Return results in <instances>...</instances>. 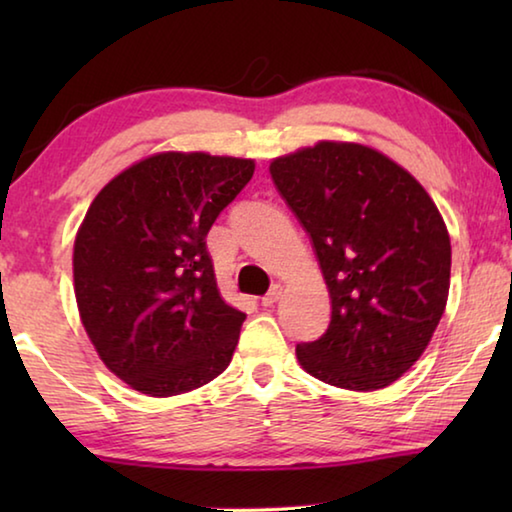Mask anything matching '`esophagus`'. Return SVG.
I'll return each mask as SVG.
<instances>
[{"instance_id": "obj_1", "label": "esophagus", "mask_w": 512, "mask_h": 512, "mask_svg": "<svg viewBox=\"0 0 512 512\" xmlns=\"http://www.w3.org/2000/svg\"><path fill=\"white\" fill-rule=\"evenodd\" d=\"M280 296H282V287L280 284H275V287H271V291L266 293V296L262 298V305L264 307H273L277 300H280Z\"/></svg>"}]
</instances>
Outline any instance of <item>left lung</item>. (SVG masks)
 Returning a JSON list of instances; mask_svg holds the SVG:
<instances>
[{"mask_svg":"<svg viewBox=\"0 0 512 512\" xmlns=\"http://www.w3.org/2000/svg\"><path fill=\"white\" fill-rule=\"evenodd\" d=\"M311 239L332 318L296 348L311 377L348 391L393 384L427 348L449 293L452 246L409 171L361 144L318 142L271 162Z\"/></svg>","mask_w":512,"mask_h":512,"instance_id":"left-lung-1","label":"left lung"}]
</instances>
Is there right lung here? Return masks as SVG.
<instances>
[{"mask_svg": "<svg viewBox=\"0 0 512 512\" xmlns=\"http://www.w3.org/2000/svg\"><path fill=\"white\" fill-rule=\"evenodd\" d=\"M255 162L158 153L101 189L74 241V293L101 361L128 386L171 397L228 368L246 314L216 289L207 232Z\"/></svg>", "mask_w": 512, "mask_h": 512, "instance_id": "1", "label": "right lung"}]
</instances>
